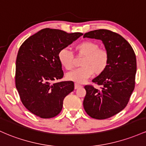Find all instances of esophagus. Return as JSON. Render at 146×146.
I'll return each mask as SVG.
<instances>
[{
  "mask_svg": "<svg viewBox=\"0 0 146 146\" xmlns=\"http://www.w3.org/2000/svg\"><path fill=\"white\" fill-rule=\"evenodd\" d=\"M82 85H80V84H78V83H76V84H75V89H78V88H80V87H82Z\"/></svg>",
  "mask_w": 146,
  "mask_h": 146,
  "instance_id": "obj_1",
  "label": "esophagus"
}]
</instances>
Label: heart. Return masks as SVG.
<instances>
[{
  "instance_id": "heart-1",
  "label": "heart",
  "mask_w": 146,
  "mask_h": 146,
  "mask_svg": "<svg viewBox=\"0 0 146 146\" xmlns=\"http://www.w3.org/2000/svg\"><path fill=\"white\" fill-rule=\"evenodd\" d=\"M76 54L83 57L82 67L68 73L66 78L77 83L84 82L94 74L100 76L107 69L109 64V54L106 50L100 48L94 41L86 40L75 46ZM58 60L62 66L66 70H72L74 67V56L67 48L61 49L58 53Z\"/></svg>"
}]
</instances>
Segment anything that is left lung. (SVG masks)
I'll list each match as a JSON object with an SVG mask.
<instances>
[{
    "label": "left lung",
    "instance_id": "obj_1",
    "mask_svg": "<svg viewBox=\"0 0 146 146\" xmlns=\"http://www.w3.org/2000/svg\"><path fill=\"white\" fill-rule=\"evenodd\" d=\"M83 37L101 40L109 54L107 69L92 80L101 87L98 89L86 85L83 102L89 116L106 119L122 111L129 102L135 86L136 55L132 46L122 36L110 30H93L85 33Z\"/></svg>",
    "mask_w": 146,
    "mask_h": 146
}]
</instances>
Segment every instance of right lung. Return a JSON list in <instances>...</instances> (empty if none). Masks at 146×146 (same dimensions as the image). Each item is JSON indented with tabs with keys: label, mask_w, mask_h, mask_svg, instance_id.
<instances>
[{
	"label": "right lung",
	"mask_w": 146,
	"mask_h": 146,
	"mask_svg": "<svg viewBox=\"0 0 146 146\" xmlns=\"http://www.w3.org/2000/svg\"><path fill=\"white\" fill-rule=\"evenodd\" d=\"M82 35L45 28L21 46L16 61V87L24 106L36 116L50 118L58 115L64 98L74 90L73 82H53L64 76L60 50Z\"/></svg>",
	"instance_id": "right-lung-1"
}]
</instances>
